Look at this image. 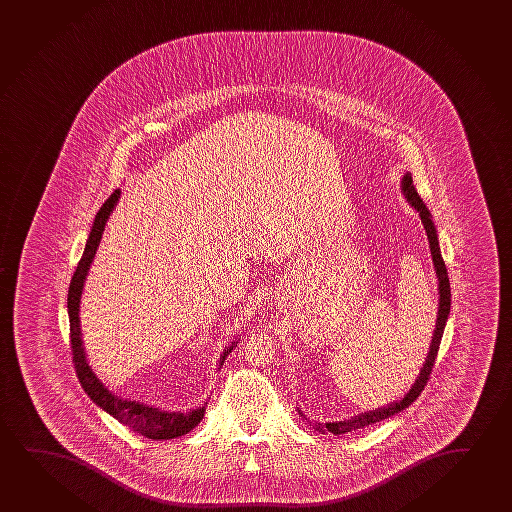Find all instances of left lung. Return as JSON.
Wrapping results in <instances>:
<instances>
[{
  "label": "left lung",
  "instance_id": "obj_1",
  "mask_svg": "<svg viewBox=\"0 0 512 512\" xmlns=\"http://www.w3.org/2000/svg\"><path fill=\"white\" fill-rule=\"evenodd\" d=\"M401 193L405 195L408 204L421 216V222H423L424 230L428 234V241H430L431 259H433V266H435V273H437L438 278V296L440 297H438L437 324H435V331H433V336H431L430 352H428L423 368L419 370V375L415 378L414 384H412V387L408 389L401 400L393 401L387 407L375 408V410H370V412L356 415V417L347 419V421L310 424V426H313V430L324 433V435L326 433L345 435V433H350V431L366 428L370 424L380 423V421H384L387 417L405 410L423 391L428 378H430L431 368H433L435 359H437L440 340H442V334H444L445 322H447V317H449V312H451V285H449V276H447L445 262L442 259V253H440V245H438L437 227H435V223L431 220V213L426 208V204H424L423 199L419 197V193L415 190L410 172H405L403 178H401ZM299 414L303 415V412L299 410Z\"/></svg>",
  "mask_w": 512,
  "mask_h": 512
}]
</instances>
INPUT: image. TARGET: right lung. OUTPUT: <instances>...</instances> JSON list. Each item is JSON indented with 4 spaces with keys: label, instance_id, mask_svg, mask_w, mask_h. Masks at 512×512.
I'll use <instances>...</instances> for the list:
<instances>
[{
    "label": "right lung",
    "instance_id": "1",
    "mask_svg": "<svg viewBox=\"0 0 512 512\" xmlns=\"http://www.w3.org/2000/svg\"><path fill=\"white\" fill-rule=\"evenodd\" d=\"M121 190H114L111 197L105 200L104 206L100 208L95 222L89 232L86 248L82 253L79 266L75 269L70 289H68V319H70V343H72V356H74L75 371L81 382L82 389L86 391L89 398L97 403L98 407L111 414L119 423L130 426V430L137 431L139 435L153 440H171V438L183 437L188 431H192L197 424L202 421L206 405L199 408H193L190 412H167L160 408L149 407L139 401L123 400L116 394H112L107 387L100 382V378L91 370L88 359H86V350L82 345L81 319H79V310H81L82 289L89 273V266L95 259L100 239L104 234L105 223L111 216L112 209L118 204ZM237 341H232V345L223 350L218 364L222 366L225 357L229 356L230 350L236 347Z\"/></svg>",
    "mask_w": 512,
    "mask_h": 512
}]
</instances>
